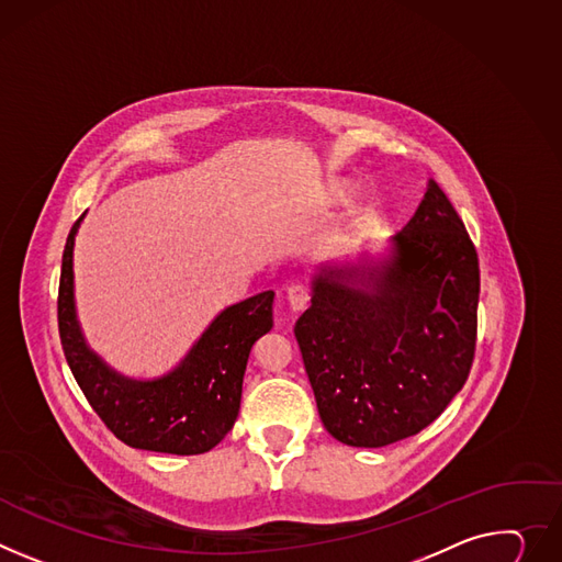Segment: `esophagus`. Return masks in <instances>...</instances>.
<instances>
[{
    "instance_id": "1",
    "label": "esophagus",
    "mask_w": 562,
    "mask_h": 562,
    "mask_svg": "<svg viewBox=\"0 0 562 562\" xmlns=\"http://www.w3.org/2000/svg\"><path fill=\"white\" fill-rule=\"evenodd\" d=\"M286 300H289L293 312L307 310V304H310V289L304 286V284H291V286L286 289Z\"/></svg>"
}]
</instances>
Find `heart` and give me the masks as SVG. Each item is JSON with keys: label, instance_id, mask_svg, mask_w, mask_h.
Listing matches in <instances>:
<instances>
[{"label": "heart", "instance_id": "b5f03b06", "mask_svg": "<svg viewBox=\"0 0 562 562\" xmlns=\"http://www.w3.org/2000/svg\"><path fill=\"white\" fill-rule=\"evenodd\" d=\"M349 186L347 183H340V181H336V183H331L329 188H327V199L331 201V203H345L347 199H349Z\"/></svg>", "mask_w": 562, "mask_h": 562}]
</instances>
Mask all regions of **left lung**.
<instances>
[{
	"mask_svg": "<svg viewBox=\"0 0 562 562\" xmlns=\"http://www.w3.org/2000/svg\"><path fill=\"white\" fill-rule=\"evenodd\" d=\"M480 262L443 190L426 194L383 252L321 267L295 338L327 432L381 448L430 426L475 353Z\"/></svg>",
	"mask_w": 562,
	"mask_h": 562,
	"instance_id": "8db88e82",
	"label": "left lung"
}]
</instances>
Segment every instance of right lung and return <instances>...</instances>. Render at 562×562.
<instances>
[{"mask_svg": "<svg viewBox=\"0 0 562 562\" xmlns=\"http://www.w3.org/2000/svg\"><path fill=\"white\" fill-rule=\"evenodd\" d=\"M82 220L67 237L58 295V327L71 374L95 415L127 446L168 454L209 452L237 419L248 353L273 327L276 293H255L222 310L170 372L127 376L89 347L78 321L74 246Z\"/></svg>", "mask_w": 562, "mask_h": 562, "instance_id": "1", "label": "right lung"}]
</instances>
